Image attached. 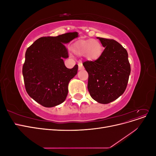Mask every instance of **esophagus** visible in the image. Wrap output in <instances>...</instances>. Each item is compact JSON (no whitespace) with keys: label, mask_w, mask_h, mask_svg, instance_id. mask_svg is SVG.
<instances>
[{"label":"esophagus","mask_w":156,"mask_h":156,"mask_svg":"<svg viewBox=\"0 0 156 156\" xmlns=\"http://www.w3.org/2000/svg\"><path fill=\"white\" fill-rule=\"evenodd\" d=\"M78 66H79V70H81V69H84L83 64H82L81 62H79Z\"/></svg>","instance_id":"esophagus-1"}]
</instances>
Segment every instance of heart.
<instances>
[{"label":"heart","mask_w":156,"mask_h":156,"mask_svg":"<svg viewBox=\"0 0 156 156\" xmlns=\"http://www.w3.org/2000/svg\"><path fill=\"white\" fill-rule=\"evenodd\" d=\"M72 51L78 56H84L88 60L95 61L101 56L103 48L100 41L96 40H82L73 45Z\"/></svg>","instance_id":"heart-1"}]
</instances>
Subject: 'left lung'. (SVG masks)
<instances>
[{"label": "left lung", "instance_id": "left-lung-1", "mask_svg": "<svg viewBox=\"0 0 156 156\" xmlns=\"http://www.w3.org/2000/svg\"><path fill=\"white\" fill-rule=\"evenodd\" d=\"M104 51L95 61L83 64L88 73V89L97 102L107 104L123 94L131 72L128 54L122 45L114 40L97 37Z\"/></svg>", "mask_w": 156, "mask_h": 156}]
</instances>
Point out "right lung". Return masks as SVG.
Here are the masks:
<instances>
[{
    "label": "right lung",
    "mask_w": 156,
    "mask_h": 156,
    "mask_svg": "<svg viewBox=\"0 0 156 156\" xmlns=\"http://www.w3.org/2000/svg\"><path fill=\"white\" fill-rule=\"evenodd\" d=\"M78 36L75 32L42 37L27 49L23 66L25 89L42 106L58 105L66 98L69 82L77 75L78 66L72 69L66 67L64 59L68 58V53L64 44Z\"/></svg>",
    "instance_id": "1"
}]
</instances>
